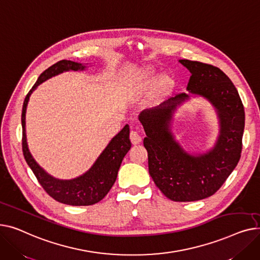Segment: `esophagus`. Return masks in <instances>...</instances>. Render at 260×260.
Wrapping results in <instances>:
<instances>
[{
	"label": "esophagus",
	"instance_id": "34e87169",
	"mask_svg": "<svg viewBox=\"0 0 260 260\" xmlns=\"http://www.w3.org/2000/svg\"><path fill=\"white\" fill-rule=\"evenodd\" d=\"M130 140H131V143L133 145H137V144H140L142 142V136L140 135V133L137 131L132 130L130 132Z\"/></svg>",
	"mask_w": 260,
	"mask_h": 260
}]
</instances>
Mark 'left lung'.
<instances>
[{"mask_svg": "<svg viewBox=\"0 0 260 260\" xmlns=\"http://www.w3.org/2000/svg\"><path fill=\"white\" fill-rule=\"evenodd\" d=\"M179 63L191 72L189 92L207 99L216 109L220 130L215 146L206 153L192 155L174 139L173 113L190 94L179 93L146 109L139 119L146 132L149 173L156 187L173 202H195L217 192L237 166L245 109L234 84L219 68L189 59H179Z\"/></svg>", "mask_w": 260, "mask_h": 260, "instance_id": "left-lung-1", "label": "left lung"}]
</instances>
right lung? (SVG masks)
Masks as SVG:
<instances>
[{
  "mask_svg": "<svg viewBox=\"0 0 260 260\" xmlns=\"http://www.w3.org/2000/svg\"><path fill=\"white\" fill-rule=\"evenodd\" d=\"M86 66L80 63L72 62V60L62 59L54 65L46 69L30 89L28 94L25 98L22 110V149L26 162L32 170L38 181L53 200L58 203L70 206H91L101 202L103 198L108 194L117 177V172L120 167L123 158L131 148V142L129 139V126L126 125L121 129L111 142L103 151L94 165L83 175L69 179L63 180L57 179L49 175L32 157L29 152L26 131H25V114L29 96L31 95L34 90L43 82L48 80L52 76L62 73L64 71H78L84 70Z\"/></svg>",
  "mask_w": 260,
  "mask_h": 260,
  "instance_id": "1",
  "label": "right lung"
}]
</instances>
